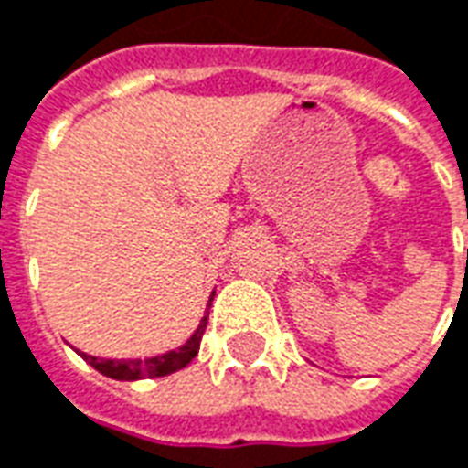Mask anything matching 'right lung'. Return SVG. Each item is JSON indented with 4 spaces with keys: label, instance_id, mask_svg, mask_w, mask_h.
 <instances>
[{
    "label": "right lung",
    "instance_id": "obj_1",
    "mask_svg": "<svg viewBox=\"0 0 468 468\" xmlns=\"http://www.w3.org/2000/svg\"><path fill=\"white\" fill-rule=\"evenodd\" d=\"M214 298V293H212ZM212 298L209 303L212 305ZM209 315V311H207ZM207 315L202 318V323L197 325V330L192 333V338L185 343L177 350H170V353L157 355V357H145V360H105V357H96V355L79 353L83 360H86L90 367H96L101 375L105 378H113V380H145V378H165L170 372H177L182 367H187L192 360H195L197 350H199V343H202V335H205L207 328Z\"/></svg>",
    "mask_w": 468,
    "mask_h": 468
}]
</instances>
